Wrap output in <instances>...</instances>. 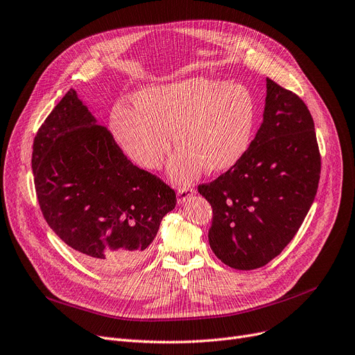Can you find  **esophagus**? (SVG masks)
I'll return each instance as SVG.
<instances>
[{
	"label": "esophagus",
	"mask_w": 355,
	"mask_h": 355,
	"mask_svg": "<svg viewBox=\"0 0 355 355\" xmlns=\"http://www.w3.org/2000/svg\"><path fill=\"white\" fill-rule=\"evenodd\" d=\"M195 193V191L192 188H179L178 189V204L183 205L187 204L188 199Z\"/></svg>",
	"instance_id": "obj_1"
}]
</instances>
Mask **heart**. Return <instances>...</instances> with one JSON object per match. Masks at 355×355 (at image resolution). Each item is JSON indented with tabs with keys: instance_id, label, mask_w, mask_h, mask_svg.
Here are the masks:
<instances>
[{
	"instance_id": "b5f03b06",
	"label": "heart",
	"mask_w": 355,
	"mask_h": 355,
	"mask_svg": "<svg viewBox=\"0 0 355 355\" xmlns=\"http://www.w3.org/2000/svg\"><path fill=\"white\" fill-rule=\"evenodd\" d=\"M256 104L241 83L193 76L147 87L134 95L132 110L111 114L114 139L137 166L156 171L171 148H179L168 164L178 183L192 182L205 167L224 173L237 164L251 144Z\"/></svg>"
}]
</instances>
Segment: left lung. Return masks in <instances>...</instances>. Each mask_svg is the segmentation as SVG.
Returning <instances> with one entry per match:
<instances>
[{
  "label": "left lung",
  "instance_id": "1",
  "mask_svg": "<svg viewBox=\"0 0 355 355\" xmlns=\"http://www.w3.org/2000/svg\"><path fill=\"white\" fill-rule=\"evenodd\" d=\"M263 123L244 157L198 192L212 207L209 245L237 270L266 266L288 245L318 191L320 156L312 115L267 78Z\"/></svg>",
  "mask_w": 355,
  "mask_h": 355
}]
</instances>
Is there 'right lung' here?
<instances>
[{
    "label": "right lung",
    "instance_id": "right-lung-1",
    "mask_svg": "<svg viewBox=\"0 0 355 355\" xmlns=\"http://www.w3.org/2000/svg\"><path fill=\"white\" fill-rule=\"evenodd\" d=\"M31 168L49 227L101 272L141 263L176 207L175 191L124 156L75 89L39 128Z\"/></svg>",
    "mask_w": 355,
    "mask_h": 355
}]
</instances>
